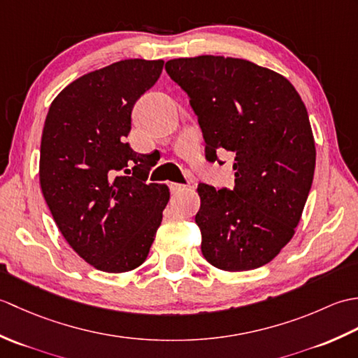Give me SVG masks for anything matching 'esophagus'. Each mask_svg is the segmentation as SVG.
<instances>
[{
  "label": "esophagus",
  "mask_w": 358,
  "mask_h": 358,
  "mask_svg": "<svg viewBox=\"0 0 358 358\" xmlns=\"http://www.w3.org/2000/svg\"><path fill=\"white\" fill-rule=\"evenodd\" d=\"M169 189L172 194H178L181 191H185L186 186L185 185H180V183H169Z\"/></svg>",
  "instance_id": "1"
}]
</instances>
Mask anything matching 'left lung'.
Listing matches in <instances>:
<instances>
[{
	"mask_svg": "<svg viewBox=\"0 0 358 358\" xmlns=\"http://www.w3.org/2000/svg\"><path fill=\"white\" fill-rule=\"evenodd\" d=\"M166 71L191 98L206 158L234 157V189H196L201 252L222 271L260 268L294 237L313 186L315 141L306 106L283 75L248 59L177 58Z\"/></svg>",
	"mask_w": 358,
	"mask_h": 358,
	"instance_id": "left-lung-1",
	"label": "left lung"
}]
</instances>
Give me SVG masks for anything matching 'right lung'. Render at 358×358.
I'll return each mask as SVG.
<instances>
[{
    "label": "right lung",
    "instance_id": "1",
    "mask_svg": "<svg viewBox=\"0 0 358 358\" xmlns=\"http://www.w3.org/2000/svg\"><path fill=\"white\" fill-rule=\"evenodd\" d=\"M163 59H123L72 81L52 101L40 150V185L59 232L83 260L127 272L146 260L169 201L146 183L149 155L126 143L136 100Z\"/></svg>",
    "mask_w": 358,
    "mask_h": 358
}]
</instances>
